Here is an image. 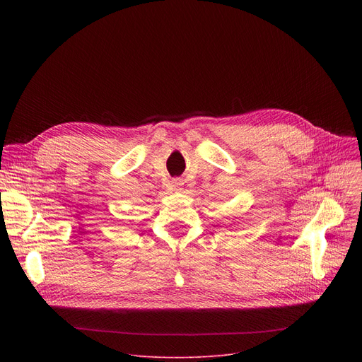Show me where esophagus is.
<instances>
[{
	"instance_id": "34e87169",
	"label": "esophagus",
	"mask_w": 362,
	"mask_h": 362,
	"mask_svg": "<svg viewBox=\"0 0 362 362\" xmlns=\"http://www.w3.org/2000/svg\"><path fill=\"white\" fill-rule=\"evenodd\" d=\"M182 185H183V182L180 179H173V180H171V187H173L175 191H180Z\"/></svg>"
}]
</instances>
